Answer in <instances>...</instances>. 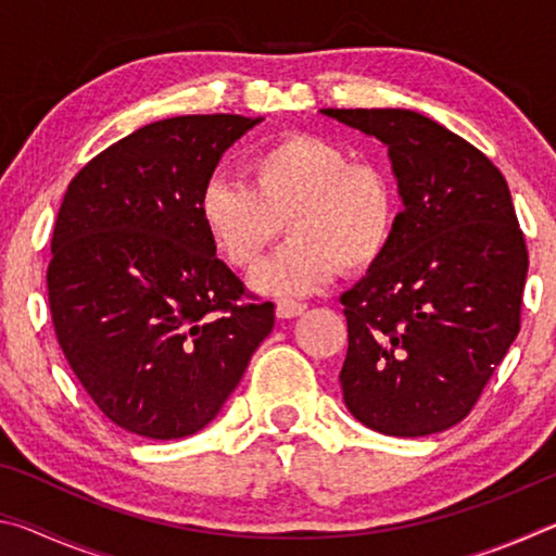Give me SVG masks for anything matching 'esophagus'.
<instances>
[{
    "instance_id": "esophagus-1",
    "label": "esophagus",
    "mask_w": 556,
    "mask_h": 556,
    "mask_svg": "<svg viewBox=\"0 0 556 556\" xmlns=\"http://www.w3.org/2000/svg\"><path fill=\"white\" fill-rule=\"evenodd\" d=\"M304 304H299V301H291V299H279L277 301V316L279 318H294L299 314H304Z\"/></svg>"
}]
</instances>
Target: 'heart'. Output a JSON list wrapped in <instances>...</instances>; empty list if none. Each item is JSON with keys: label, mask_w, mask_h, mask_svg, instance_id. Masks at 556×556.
I'll use <instances>...</instances> for the list:
<instances>
[{"label": "heart", "mask_w": 556, "mask_h": 556, "mask_svg": "<svg viewBox=\"0 0 556 556\" xmlns=\"http://www.w3.org/2000/svg\"><path fill=\"white\" fill-rule=\"evenodd\" d=\"M248 174L250 186L211 178L199 215L235 269L257 267L287 223L294 240L252 277L262 294H312L338 269L363 275L388 252L397 218L390 178L375 164L351 162L341 144L296 131L262 147Z\"/></svg>", "instance_id": "1"}]
</instances>
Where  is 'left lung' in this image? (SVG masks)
I'll return each instance as SVG.
<instances>
[{
	"instance_id": "obj_1",
	"label": "left lung",
	"mask_w": 556,
	"mask_h": 556,
	"mask_svg": "<svg viewBox=\"0 0 556 556\" xmlns=\"http://www.w3.org/2000/svg\"><path fill=\"white\" fill-rule=\"evenodd\" d=\"M388 147L404 211L341 296L345 407L388 437L458 425L520 331L525 235L491 159L412 110H321Z\"/></svg>"
}]
</instances>
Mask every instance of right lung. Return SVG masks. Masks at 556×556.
<instances>
[{"label":"right lung","mask_w":556,"mask_h":556,"mask_svg":"<svg viewBox=\"0 0 556 556\" xmlns=\"http://www.w3.org/2000/svg\"><path fill=\"white\" fill-rule=\"evenodd\" d=\"M262 117L184 115L131 131L75 174L51 240V318L75 378L117 427L201 431L275 326V304L215 257L199 195Z\"/></svg>","instance_id":"obj_1"}]
</instances>
